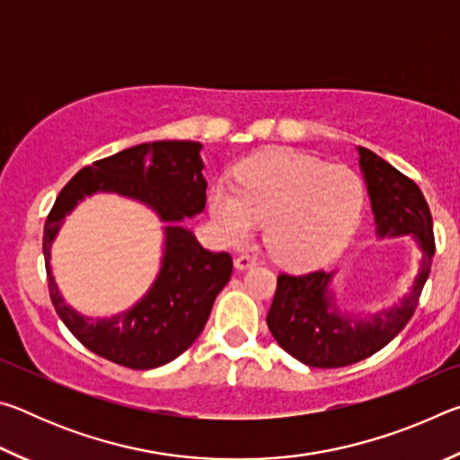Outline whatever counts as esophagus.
<instances>
[{"label": "esophagus", "instance_id": "1", "mask_svg": "<svg viewBox=\"0 0 460 460\" xmlns=\"http://www.w3.org/2000/svg\"><path fill=\"white\" fill-rule=\"evenodd\" d=\"M235 268H237L239 271L252 270V268H255V260L252 258V255H239V258L235 260Z\"/></svg>", "mask_w": 460, "mask_h": 460}]
</instances>
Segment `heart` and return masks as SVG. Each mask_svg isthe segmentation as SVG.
<instances>
[{
  "instance_id": "heart-1",
  "label": "heart",
  "mask_w": 460,
  "mask_h": 460,
  "mask_svg": "<svg viewBox=\"0 0 460 460\" xmlns=\"http://www.w3.org/2000/svg\"><path fill=\"white\" fill-rule=\"evenodd\" d=\"M365 211L355 170L296 152H266L237 168V186L215 182L208 213L229 243H243L266 223L270 253L290 268H318L351 245Z\"/></svg>"
}]
</instances>
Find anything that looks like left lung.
<instances>
[{
	"instance_id": "left-lung-1",
	"label": "left lung",
	"mask_w": 460,
	"mask_h": 460,
	"mask_svg": "<svg viewBox=\"0 0 460 460\" xmlns=\"http://www.w3.org/2000/svg\"><path fill=\"white\" fill-rule=\"evenodd\" d=\"M357 154L377 237L410 235L422 252V260L410 292L402 296L398 305L367 316L341 313L332 292L337 270L302 276L279 274L266 318L268 329L286 353L308 367H345L381 351L408 324L430 276L434 233L422 190L367 147H357Z\"/></svg>"
}]
</instances>
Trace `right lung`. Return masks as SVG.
Instances as JSON below:
<instances>
[{"label":"right lung","instance_id":"right-lung-1","mask_svg":"<svg viewBox=\"0 0 460 460\" xmlns=\"http://www.w3.org/2000/svg\"><path fill=\"white\" fill-rule=\"evenodd\" d=\"M200 144L184 139L139 144L76 172L60 190L44 225V261L50 300L60 321L89 351L129 369H154L182 355L205 329L213 302L229 282V253L202 247L184 219L205 211L207 181ZM95 191H115L150 206L165 223L161 271L137 305L109 319L68 307L51 276V241L66 214Z\"/></svg>","mask_w":460,"mask_h":460}]
</instances>
